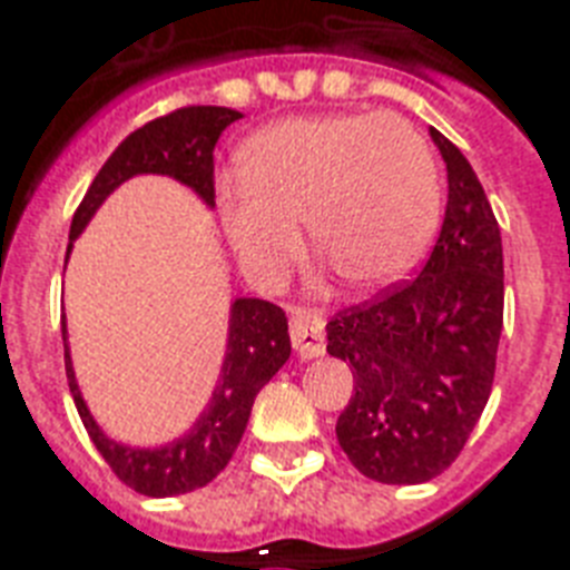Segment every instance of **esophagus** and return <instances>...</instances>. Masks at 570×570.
<instances>
[{"label":"esophagus","instance_id":"1","mask_svg":"<svg viewBox=\"0 0 570 570\" xmlns=\"http://www.w3.org/2000/svg\"><path fill=\"white\" fill-rule=\"evenodd\" d=\"M289 334H293L295 355L302 361L325 355V322L316 313H295L289 320Z\"/></svg>","mask_w":570,"mask_h":570}]
</instances>
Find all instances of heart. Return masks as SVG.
<instances>
[{"instance_id": "b5f03b06", "label": "heart", "mask_w": 570, "mask_h": 570, "mask_svg": "<svg viewBox=\"0 0 570 570\" xmlns=\"http://www.w3.org/2000/svg\"><path fill=\"white\" fill-rule=\"evenodd\" d=\"M239 177L215 189L224 236L257 284L313 248L355 289L414 272L441 224L443 186L425 136L399 115L331 111L284 118L239 147Z\"/></svg>"}]
</instances>
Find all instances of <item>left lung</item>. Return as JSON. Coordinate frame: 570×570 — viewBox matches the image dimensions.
Segmentation results:
<instances>
[{"label": "left lung", "mask_w": 570, "mask_h": 570, "mask_svg": "<svg viewBox=\"0 0 570 570\" xmlns=\"http://www.w3.org/2000/svg\"><path fill=\"white\" fill-rule=\"evenodd\" d=\"M446 163V215L416 281L325 325L355 393L337 441L366 479L420 485L450 468L485 411L503 334V239L459 147L429 129Z\"/></svg>", "instance_id": "8db88e82"}]
</instances>
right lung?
<instances>
[{"mask_svg":"<svg viewBox=\"0 0 570 570\" xmlns=\"http://www.w3.org/2000/svg\"><path fill=\"white\" fill-rule=\"evenodd\" d=\"M239 118L242 111L224 109V106H189V109H177L165 118L150 120L136 132H129L97 171L94 183L85 191L82 204L76 209L65 268L73 242L82 236L88 222L106 204V197L132 177H141V174L174 177L186 189L195 191L206 209H215V141L233 120ZM61 337H65L67 384H70L76 411L82 416L94 446L109 461V468L115 470L120 482H127L132 491L145 497L189 494L195 488L213 482L239 446L259 387L268 384V379L289 361V352H293L286 313L277 304L263 302V298H233L222 370H218V379H215L204 411L174 441L163 443V446H132V443L115 441L94 420L82 387L76 381L70 343H67V320H61Z\"/></svg>","mask_w":570,"mask_h":570,"instance_id":"1","label":"right lung"}]
</instances>
